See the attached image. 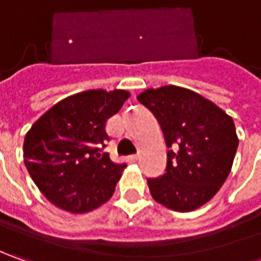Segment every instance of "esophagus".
Segmentation results:
<instances>
[{
	"mask_svg": "<svg viewBox=\"0 0 261 261\" xmlns=\"http://www.w3.org/2000/svg\"><path fill=\"white\" fill-rule=\"evenodd\" d=\"M138 160H139V154H135V155L129 156V161H130V163H135V161H138Z\"/></svg>",
	"mask_w": 261,
	"mask_h": 261,
	"instance_id": "1",
	"label": "esophagus"
}]
</instances>
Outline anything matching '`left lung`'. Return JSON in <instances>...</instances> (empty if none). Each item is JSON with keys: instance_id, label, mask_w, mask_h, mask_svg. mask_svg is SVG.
<instances>
[{"instance_id": "left-lung-1", "label": "left lung", "mask_w": 261, "mask_h": 261, "mask_svg": "<svg viewBox=\"0 0 261 261\" xmlns=\"http://www.w3.org/2000/svg\"><path fill=\"white\" fill-rule=\"evenodd\" d=\"M138 101L155 116L170 148L166 173L146 178L152 197L177 212L205 205L231 171L238 146L234 120L205 97L177 86L146 90Z\"/></svg>"}]
</instances>
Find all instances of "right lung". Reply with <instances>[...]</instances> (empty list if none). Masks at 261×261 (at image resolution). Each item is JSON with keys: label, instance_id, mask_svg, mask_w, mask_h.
<instances>
[{"label": "right lung", "instance_id": "add662e5", "mask_svg": "<svg viewBox=\"0 0 261 261\" xmlns=\"http://www.w3.org/2000/svg\"><path fill=\"white\" fill-rule=\"evenodd\" d=\"M129 97L123 90L69 95L42 116L24 138V164L49 202L71 214L107 202L126 164L101 154L107 119Z\"/></svg>", "mask_w": 261, "mask_h": 261}]
</instances>
